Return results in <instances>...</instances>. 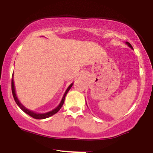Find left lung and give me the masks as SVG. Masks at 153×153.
Instances as JSON below:
<instances>
[{
	"instance_id": "8db88e82",
	"label": "left lung",
	"mask_w": 153,
	"mask_h": 153,
	"mask_svg": "<svg viewBox=\"0 0 153 153\" xmlns=\"http://www.w3.org/2000/svg\"><path fill=\"white\" fill-rule=\"evenodd\" d=\"M126 44H127V45H128V46H129V47H130V48L131 49H132V50H133V48H132V47H131V45H130V44H129V42H126Z\"/></svg>"
}]
</instances>
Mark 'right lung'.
I'll return each instance as SVG.
<instances>
[{"label": "right lung", "mask_w": 153, "mask_h": 153, "mask_svg": "<svg viewBox=\"0 0 153 153\" xmlns=\"http://www.w3.org/2000/svg\"><path fill=\"white\" fill-rule=\"evenodd\" d=\"M13 76H12V80H11V90H12V94H13V99H14L16 103V104L18 105L19 106V108L22 109L23 111L25 112L26 114H27L28 115H29L30 117H33V118L34 119H46V118H48V117H51V116L55 114L57 112H58L59 109L61 108V107L62 106L63 103H64V101H65V96L66 94H68V92L69 91L70 89L71 88V87L73 86V83H71V85H69V87L67 88V90L65 91V93L64 94V96H63L62 99V101H61V102L58 105V106L56 107L53 110L50 111L49 112H47V113H45V114H37V113H35L34 111H31L27 109V108H26V107H24L22 103H20V101H19L18 98H17L16 96V91H15V87H14V82H13Z\"/></svg>", "instance_id": "obj_1"}]
</instances>
